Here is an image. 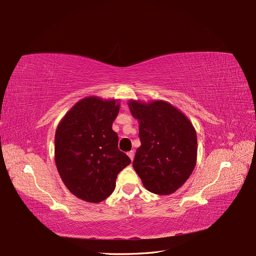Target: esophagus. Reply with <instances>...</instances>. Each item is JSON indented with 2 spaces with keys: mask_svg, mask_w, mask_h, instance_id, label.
Masks as SVG:
<instances>
[{
  "mask_svg": "<svg viewBox=\"0 0 256 256\" xmlns=\"http://www.w3.org/2000/svg\"><path fill=\"white\" fill-rule=\"evenodd\" d=\"M128 156L130 157V159L132 161L134 160V156H135V152H134V150H130V152H128Z\"/></svg>",
  "mask_w": 256,
  "mask_h": 256,
  "instance_id": "1",
  "label": "esophagus"
}]
</instances>
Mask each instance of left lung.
I'll return each instance as SVG.
<instances>
[{
	"label": "left lung",
	"mask_w": 256,
	"mask_h": 256,
	"mask_svg": "<svg viewBox=\"0 0 256 256\" xmlns=\"http://www.w3.org/2000/svg\"><path fill=\"white\" fill-rule=\"evenodd\" d=\"M128 104L138 120L141 141L132 168L148 192L174 194L196 168V128L183 112L165 100L130 99Z\"/></svg>",
	"instance_id": "obj_1"
}]
</instances>
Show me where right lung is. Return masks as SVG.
Masks as SVG:
<instances>
[{"label": "right lung", "mask_w": 256, "mask_h": 256, "mask_svg": "<svg viewBox=\"0 0 256 256\" xmlns=\"http://www.w3.org/2000/svg\"><path fill=\"white\" fill-rule=\"evenodd\" d=\"M119 99L88 96L62 118L54 137V160L69 192L88 203L102 202L112 194L117 174L130 163L118 150L112 124Z\"/></svg>", "instance_id": "right-lung-1"}]
</instances>
